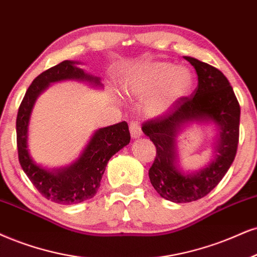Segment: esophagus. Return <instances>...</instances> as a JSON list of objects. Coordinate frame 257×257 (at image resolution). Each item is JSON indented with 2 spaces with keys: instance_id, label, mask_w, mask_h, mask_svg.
<instances>
[{
  "instance_id": "1",
  "label": "esophagus",
  "mask_w": 257,
  "mask_h": 257,
  "mask_svg": "<svg viewBox=\"0 0 257 257\" xmlns=\"http://www.w3.org/2000/svg\"><path fill=\"white\" fill-rule=\"evenodd\" d=\"M130 132H131V137L134 139H137L142 136V130L137 122L130 123Z\"/></svg>"
}]
</instances>
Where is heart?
Returning a JSON list of instances; mask_svg holds the SVG:
<instances>
[{
	"instance_id": "obj_1",
	"label": "heart",
	"mask_w": 257,
	"mask_h": 257,
	"mask_svg": "<svg viewBox=\"0 0 257 257\" xmlns=\"http://www.w3.org/2000/svg\"><path fill=\"white\" fill-rule=\"evenodd\" d=\"M194 77L186 65L170 62H144L130 68L120 81L130 97L145 101V113L151 118L166 115L191 93Z\"/></svg>"
}]
</instances>
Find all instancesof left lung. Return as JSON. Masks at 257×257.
<instances>
[{"label":"left lung","instance_id":"8db88e82","mask_svg":"<svg viewBox=\"0 0 257 257\" xmlns=\"http://www.w3.org/2000/svg\"><path fill=\"white\" fill-rule=\"evenodd\" d=\"M183 58L198 75L194 93L142 127L156 147L149 170L151 185L163 199L177 204L199 200L220 182L235 160L240 116L239 103L223 72L193 57ZM192 123L213 124L216 136L210 161L198 171H185L179 162L178 137Z\"/></svg>","mask_w":257,"mask_h":257}]
</instances>
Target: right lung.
Instances as JSON below:
<instances>
[{"label": "right lung", "mask_w": 257, "mask_h": 257, "mask_svg": "<svg viewBox=\"0 0 257 257\" xmlns=\"http://www.w3.org/2000/svg\"><path fill=\"white\" fill-rule=\"evenodd\" d=\"M82 62L64 61L34 78L25 94L17 118L19 161L31 182L46 199L57 204L71 205L96 194L107 163L113 155L130 143L125 121L95 130L80 156L66 166L47 168L38 163L28 149L31 115L38 97L50 85L63 81H77L93 89H102L101 80L80 68Z\"/></svg>", "instance_id": "obj_1"}]
</instances>
